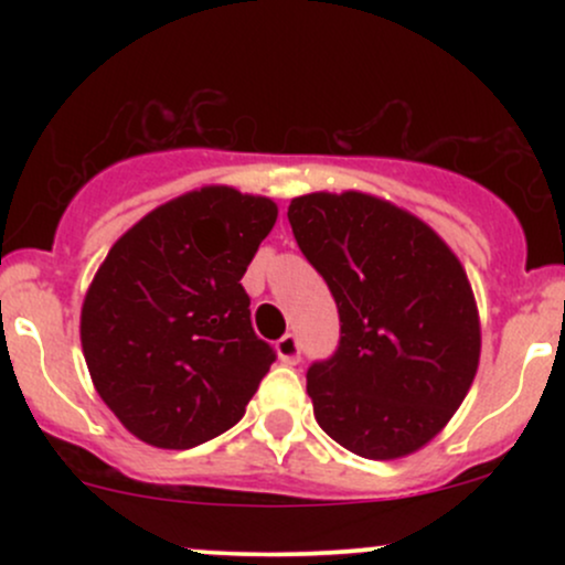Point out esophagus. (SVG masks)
<instances>
[{
	"mask_svg": "<svg viewBox=\"0 0 565 565\" xmlns=\"http://www.w3.org/2000/svg\"><path fill=\"white\" fill-rule=\"evenodd\" d=\"M276 353L284 364H297L300 361V340H297V334H284L276 342Z\"/></svg>",
	"mask_w": 565,
	"mask_h": 565,
	"instance_id": "34e87169",
	"label": "esophagus"
}]
</instances>
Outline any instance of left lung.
Instances as JSON below:
<instances>
[{"instance_id": "obj_1", "label": "left lung", "mask_w": 565, "mask_h": 565, "mask_svg": "<svg viewBox=\"0 0 565 565\" xmlns=\"http://www.w3.org/2000/svg\"><path fill=\"white\" fill-rule=\"evenodd\" d=\"M289 225L340 313V345L308 369L327 436L398 459L444 430L481 359L468 274L430 225L369 193L291 199Z\"/></svg>"}]
</instances>
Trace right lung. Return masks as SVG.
Returning a JSON list of instances; mask_svg holds the SVG:
<instances>
[{
    "mask_svg": "<svg viewBox=\"0 0 565 565\" xmlns=\"http://www.w3.org/2000/svg\"><path fill=\"white\" fill-rule=\"evenodd\" d=\"M276 217L270 199L206 185L111 246L79 332L95 391L132 436L193 449L244 417L276 353L252 329L242 276Z\"/></svg>",
    "mask_w": 565,
    "mask_h": 565,
    "instance_id": "1",
    "label": "right lung"
}]
</instances>
